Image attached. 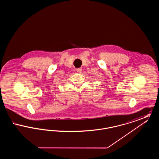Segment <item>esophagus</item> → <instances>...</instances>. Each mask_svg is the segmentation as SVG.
<instances>
[{"mask_svg":"<svg viewBox=\"0 0 159 159\" xmlns=\"http://www.w3.org/2000/svg\"><path fill=\"white\" fill-rule=\"evenodd\" d=\"M76 71H77L79 73H82V68H77V69H76Z\"/></svg>","mask_w":159,"mask_h":159,"instance_id":"34e87169","label":"esophagus"}]
</instances>
